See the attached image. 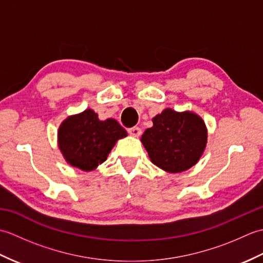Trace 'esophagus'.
Instances as JSON below:
<instances>
[{
	"mask_svg": "<svg viewBox=\"0 0 263 263\" xmlns=\"http://www.w3.org/2000/svg\"><path fill=\"white\" fill-rule=\"evenodd\" d=\"M127 131H128V133H130L132 137H139V136L141 135V128L138 127V126H133L131 128H128Z\"/></svg>",
	"mask_w": 263,
	"mask_h": 263,
	"instance_id": "34e87169",
	"label": "esophagus"
}]
</instances>
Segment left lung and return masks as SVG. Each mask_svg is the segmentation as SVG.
Masks as SVG:
<instances>
[{
  "label": "left lung",
  "instance_id": "1",
  "mask_svg": "<svg viewBox=\"0 0 263 263\" xmlns=\"http://www.w3.org/2000/svg\"><path fill=\"white\" fill-rule=\"evenodd\" d=\"M153 123L141 142L154 165L167 173H181L198 163L208 140L205 123L198 114L165 108Z\"/></svg>",
  "mask_w": 263,
  "mask_h": 263
}]
</instances>
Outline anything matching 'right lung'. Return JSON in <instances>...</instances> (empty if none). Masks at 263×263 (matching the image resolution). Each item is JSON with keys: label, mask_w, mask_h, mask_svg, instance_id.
I'll return each instance as SVG.
<instances>
[{"label": "right lung", "mask_w": 263, "mask_h": 263, "mask_svg": "<svg viewBox=\"0 0 263 263\" xmlns=\"http://www.w3.org/2000/svg\"><path fill=\"white\" fill-rule=\"evenodd\" d=\"M126 131L114 119L100 121L90 108L68 116L58 131V144L69 165L85 172L96 170Z\"/></svg>", "instance_id": "obj_1"}]
</instances>
